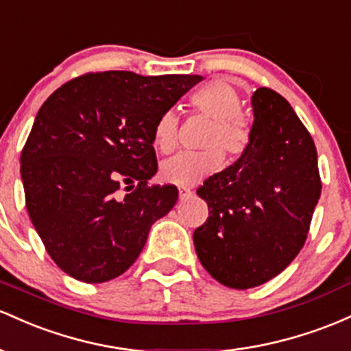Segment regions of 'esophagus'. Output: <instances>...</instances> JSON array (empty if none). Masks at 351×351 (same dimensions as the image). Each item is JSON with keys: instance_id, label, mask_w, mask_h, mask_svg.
<instances>
[{"instance_id": "1", "label": "esophagus", "mask_w": 351, "mask_h": 351, "mask_svg": "<svg viewBox=\"0 0 351 351\" xmlns=\"http://www.w3.org/2000/svg\"><path fill=\"white\" fill-rule=\"evenodd\" d=\"M192 195V191L187 187H179V199L184 200V199H189V197Z\"/></svg>"}]
</instances>
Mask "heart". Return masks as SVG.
Listing matches in <instances>:
<instances>
[{"label":"heart","instance_id":"obj_1","mask_svg":"<svg viewBox=\"0 0 351 351\" xmlns=\"http://www.w3.org/2000/svg\"><path fill=\"white\" fill-rule=\"evenodd\" d=\"M191 104L197 111L214 119L207 134L206 151H184L169 157L160 164V179L180 187L195 186L207 176L214 174L223 164L222 152L228 157H239L250 143V129L240 116V96L235 86L227 80H212L191 94ZM179 116L169 109L157 117L152 128V144L157 151L171 152L177 144Z\"/></svg>","mask_w":351,"mask_h":351}]
</instances>
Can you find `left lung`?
<instances>
[{"label": "left lung", "mask_w": 351, "mask_h": 351, "mask_svg": "<svg viewBox=\"0 0 351 351\" xmlns=\"http://www.w3.org/2000/svg\"><path fill=\"white\" fill-rule=\"evenodd\" d=\"M250 102L245 152L197 191L208 206L194 232L197 257L215 280L237 290L262 285L292 263L322 192L313 139L289 101L258 88Z\"/></svg>", "instance_id": "left-lung-1"}]
</instances>
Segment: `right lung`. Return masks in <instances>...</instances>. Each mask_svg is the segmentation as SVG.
Returning a JSON list of instances; mask_svg holds the SVG:
<instances>
[{
  "instance_id": "add662e5",
  "label": "right lung",
  "mask_w": 351,
  "mask_h": 351,
  "mask_svg": "<svg viewBox=\"0 0 351 351\" xmlns=\"http://www.w3.org/2000/svg\"><path fill=\"white\" fill-rule=\"evenodd\" d=\"M202 76L89 73L41 106L21 152L31 222L62 271L102 283L143 252L152 223L176 206L157 172L152 128ZM126 186L128 195L119 189Z\"/></svg>"
}]
</instances>
